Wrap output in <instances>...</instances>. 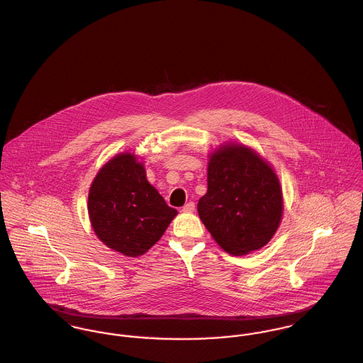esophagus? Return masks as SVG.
<instances>
[{"label": "esophagus", "instance_id": "34e87169", "mask_svg": "<svg viewBox=\"0 0 363 363\" xmlns=\"http://www.w3.org/2000/svg\"><path fill=\"white\" fill-rule=\"evenodd\" d=\"M194 209H196V206H194V203H193V201L187 203L184 207L182 208V211H183V212H189V213H190V212H193Z\"/></svg>", "mask_w": 363, "mask_h": 363}]
</instances>
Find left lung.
<instances>
[{"label": "left lung", "instance_id": "8db88e82", "mask_svg": "<svg viewBox=\"0 0 363 363\" xmlns=\"http://www.w3.org/2000/svg\"><path fill=\"white\" fill-rule=\"evenodd\" d=\"M207 179V194L197 209L215 242L233 256L264 247L284 211L272 167L253 150L228 144L209 156Z\"/></svg>", "mask_w": 363, "mask_h": 363}]
</instances>
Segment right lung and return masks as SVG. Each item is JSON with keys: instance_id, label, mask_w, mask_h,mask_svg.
Wrapping results in <instances>:
<instances>
[{"instance_id": "right-lung-1", "label": "right lung", "mask_w": 363, "mask_h": 363, "mask_svg": "<svg viewBox=\"0 0 363 363\" xmlns=\"http://www.w3.org/2000/svg\"><path fill=\"white\" fill-rule=\"evenodd\" d=\"M88 212L96 236L127 257L147 253L177 215L130 152L114 156L99 170L89 189Z\"/></svg>"}]
</instances>
